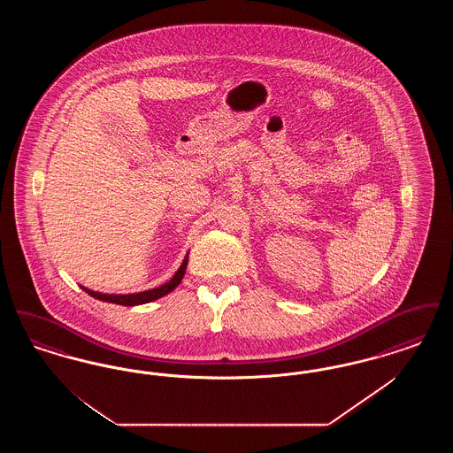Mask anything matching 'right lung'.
<instances>
[{
  "instance_id": "right-lung-1",
  "label": "right lung",
  "mask_w": 453,
  "mask_h": 453,
  "mask_svg": "<svg viewBox=\"0 0 453 453\" xmlns=\"http://www.w3.org/2000/svg\"><path fill=\"white\" fill-rule=\"evenodd\" d=\"M187 263H188V253L183 259L181 266L178 268V272L173 275V279L166 283H163L161 287H156L151 290H144V292H137V294H102V292H95V290H89L87 287H81L88 296L98 299V301L110 302V303H119V305H141V303H148V302L157 301L161 297H165L166 294H170L172 290H174L180 281L185 275V270H187Z\"/></svg>"
}]
</instances>
